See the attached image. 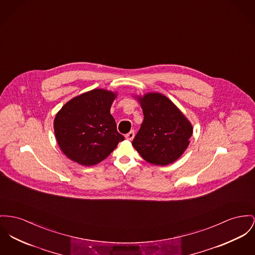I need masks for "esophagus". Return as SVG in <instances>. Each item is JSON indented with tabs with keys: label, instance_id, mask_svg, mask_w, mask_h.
Returning a JSON list of instances; mask_svg holds the SVG:
<instances>
[{
	"label": "esophagus",
	"instance_id": "obj_1",
	"mask_svg": "<svg viewBox=\"0 0 255 255\" xmlns=\"http://www.w3.org/2000/svg\"><path fill=\"white\" fill-rule=\"evenodd\" d=\"M134 135H135V134H134V131L131 130V131H129L128 133L126 134V138H127L128 140H132V139L134 138Z\"/></svg>",
	"mask_w": 255,
	"mask_h": 255
}]
</instances>
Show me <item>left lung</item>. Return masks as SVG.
<instances>
[{"label": "left lung", "mask_w": 255, "mask_h": 255, "mask_svg": "<svg viewBox=\"0 0 255 255\" xmlns=\"http://www.w3.org/2000/svg\"><path fill=\"white\" fill-rule=\"evenodd\" d=\"M144 121L132 145L148 162L167 165L178 159L189 144L192 127L166 97L150 93L139 98Z\"/></svg>", "instance_id": "1"}]
</instances>
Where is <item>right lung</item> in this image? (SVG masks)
Instances as JSON below:
<instances>
[{
    "mask_svg": "<svg viewBox=\"0 0 255 255\" xmlns=\"http://www.w3.org/2000/svg\"><path fill=\"white\" fill-rule=\"evenodd\" d=\"M116 95L95 89L66 103L54 121L57 142L68 158L85 165L98 164L125 137L110 114Z\"/></svg>",
    "mask_w": 255,
    "mask_h": 255,
    "instance_id": "add662e5",
    "label": "right lung"
}]
</instances>
